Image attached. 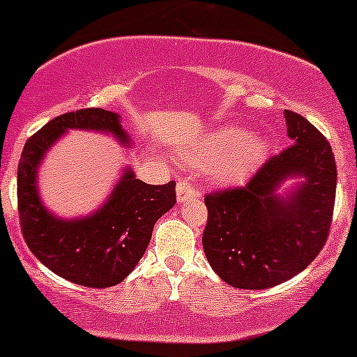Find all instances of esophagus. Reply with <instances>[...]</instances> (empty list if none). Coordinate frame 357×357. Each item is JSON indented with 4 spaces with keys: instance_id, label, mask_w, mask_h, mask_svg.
Listing matches in <instances>:
<instances>
[{
    "instance_id": "34e87169",
    "label": "esophagus",
    "mask_w": 357,
    "mask_h": 357,
    "mask_svg": "<svg viewBox=\"0 0 357 357\" xmlns=\"http://www.w3.org/2000/svg\"><path fill=\"white\" fill-rule=\"evenodd\" d=\"M177 200H178V204H182V202H185V200H189V199H192V197H199V192L194 189V187L190 185L189 182H187V180H178V183H177Z\"/></svg>"
}]
</instances>
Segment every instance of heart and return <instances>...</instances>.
I'll list each match as a JSON object with an SVG mask.
<instances>
[{"instance_id":"1","label":"heart","mask_w":357,"mask_h":357,"mask_svg":"<svg viewBox=\"0 0 357 357\" xmlns=\"http://www.w3.org/2000/svg\"><path fill=\"white\" fill-rule=\"evenodd\" d=\"M270 142L263 135H248L234 125L215 128L178 155L192 167L211 168V177L224 187L246 182L265 162Z\"/></svg>"}]
</instances>
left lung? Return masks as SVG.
Returning <instances> with one entry per match:
<instances>
[{"instance_id":"1","label":"left lung","mask_w":357,"mask_h":357,"mask_svg":"<svg viewBox=\"0 0 357 357\" xmlns=\"http://www.w3.org/2000/svg\"><path fill=\"white\" fill-rule=\"evenodd\" d=\"M283 116L291 146L268 160L243 189L206 197L204 253L231 287L280 285L305 270L327 241L337 185L334 153L303 116Z\"/></svg>"}]
</instances>
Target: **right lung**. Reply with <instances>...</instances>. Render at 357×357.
Masks as SVG:
<instances>
[{"mask_svg": "<svg viewBox=\"0 0 357 357\" xmlns=\"http://www.w3.org/2000/svg\"><path fill=\"white\" fill-rule=\"evenodd\" d=\"M69 130L113 136L119 145L133 139L113 111L91 107L59 116L25 143L18 165V211L23 238L50 271L82 287H114L126 278L151 239L155 222L175 206V182L150 185L123 167L109 195L96 211L62 218L45 206L38 170L45 155Z\"/></svg>", "mask_w": 357, "mask_h": 357, "instance_id": "add662e5", "label": "right lung"}]
</instances>
